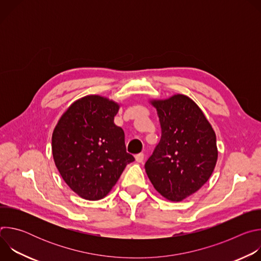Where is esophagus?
Instances as JSON below:
<instances>
[{
	"label": "esophagus",
	"instance_id": "1",
	"mask_svg": "<svg viewBox=\"0 0 261 261\" xmlns=\"http://www.w3.org/2000/svg\"><path fill=\"white\" fill-rule=\"evenodd\" d=\"M135 160H136V162H138V163H142L143 160H144V155H143L142 153L137 154V155L135 156Z\"/></svg>",
	"mask_w": 261,
	"mask_h": 261
}]
</instances>
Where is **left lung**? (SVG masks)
Segmentation results:
<instances>
[{
	"label": "left lung",
	"instance_id": "8db88e82",
	"mask_svg": "<svg viewBox=\"0 0 261 261\" xmlns=\"http://www.w3.org/2000/svg\"><path fill=\"white\" fill-rule=\"evenodd\" d=\"M161 139L145 162L154 188L166 199L180 201L198 191L212 175L217 159L216 134L198 105L176 94L152 100Z\"/></svg>",
	"mask_w": 261,
	"mask_h": 261
}]
</instances>
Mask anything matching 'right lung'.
I'll return each instance as SVG.
<instances>
[{
	"label": "right lung",
	"mask_w": 261,
	"mask_h": 261,
	"mask_svg": "<svg viewBox=\"0 0 261 261\" xmlns=\"http://www.w3.org/2000/svg\"><path fill=\"white\" fill-rule=\"evenodd\" d=\"M120 105L98 95L73 102L51 138L53 156L65 182L87 200L105 197L134 157L126 152L125 133L114 123Z\"/></svg>",
	"instance_id": "1"
}]
</instances>
